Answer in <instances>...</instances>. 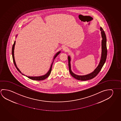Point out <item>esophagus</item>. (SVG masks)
<instances>
[{
	"label": "esophagus",
	"instance_id": "obj_1",
	"mask_svg": "<svg viewBox=\"0 0 121 121\" xmlns=\"http://www.w3.org/2000/svg\"><path fill=\"white\" fill-rule=\"evenodd\" d=\"M63 50L64 51H65V52H67V51H68V50H69V49L67 47H64L63 48Z\"/></svg>",
	"mask_w": 121,
	"mask_h": 121
}]
</instances>
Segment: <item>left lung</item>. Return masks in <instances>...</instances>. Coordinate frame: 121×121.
Returning <instances> with one entry per match:
<instances>
[{"mask_svg":"<svg viewBox=\"0 0 121 121\" xmlns=\"http://www.w3.org/2000/svg\"><path fill=\"white\" fill-rule=\"evenodd\" d=\"M100 30L101 31L102 34V56L100 60L99 63L97 67L95 68V70H94L93 72L91 73L87 74L84 76H78L76 74H74L71 71V66H70V58L69 56H68V67L69 69V72L71 75L74 78H76L77 80L81 81L88 80L94 78L99 73L100 70L102 69V67L104 65V64L106 61L107 56V48L106 45V36L105 34L104 33V30L102 27H100Z\"/></svg>","mask_w":121,"mask_h":121,"instance_id":"obj_1","label":"left lung"}]
</instances>
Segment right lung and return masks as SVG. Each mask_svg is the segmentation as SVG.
I'll use <instances>...</instances> for the list:
<instances>
[{
  "label": "right lung",
  "instance_id": "right-lung-1",
  "mask_svg": "<svg viewBox=\"0 0 121 121\" xmlns=\"http://www.w3.org/2000/svg\"><path fill=\"white\" fill-rule=\"evenodd\" d=\"M15 41H14V43L13 44V46H12V57H13V61L14 64V65H15L16 68L17 69V70H18V71H19V72H20L23 75L25 76L24 74H23V73H22L21 72V71L19 70V69H18V68H17V66L16 65V62H15V60H14V46H15ZM60 51L58 52L57 53H56V54L55 56H54V59H53V61L52 63L51 64V68H50V70H49V71H48V72L46 74H45V75L40 76H27V77H28V78H29L30 79H32V80H34L37 81L43 80H44V79H45V78H48V77L49 76V75H50V74L51 73V70H52V65H53V63L54 60V59H55V58L56 57V56H57L59 54H60Z\"/></svg>",
  "mask_w": 121,
  "mask_h": 121
}]
</instances>
